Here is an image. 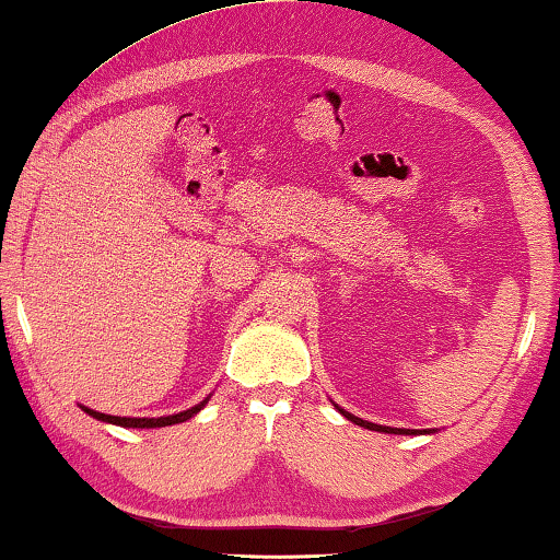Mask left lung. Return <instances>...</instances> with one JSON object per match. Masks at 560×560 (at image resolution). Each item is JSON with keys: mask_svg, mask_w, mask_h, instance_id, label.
I'll return each mask as SVG.
<instances>
[{"mask_svg": "<svg viewBox=\"0 0 560 560\" xmlns=\"http://www.w3.org/2000/svg\"><path fill=\"white\" fill-rule=\"evenodd\" d=\"M337 407V405H335ZM337 411H340V415L345 417V419H350V421H354L357 427H364V429H372V432H384V434H421V432H417V429H394V427H382V424H372V421H364V419H360V417H354V415H350V411H345V409H340L337 407ZM427 434V432H424Z\"/></svg>", "mask_w": 560, "mask_h": 560, "instance_id": "1", "label": "left lung"}]
</instances>
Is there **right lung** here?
<instances>
[{"label": "right lung", "mask_w": 560, "mask_h": 560, "mask_svg": "<svg viewBox=\"0 0 560 560\" xmlns=\"http://www.w3.org/2000/svg\"><path fill=\"white\" fill-rule=\"evenodd\" d=\"M208 399H210V397H206V399L200 401V405H196V407H190V409H186V411H178V415L155 417V419H153V417H114V415H101V411H94V409H89V407H81V409H84L89 417H94V419H98V421H106V424H116V427H126V429H155V427L180 424V421L196 417L198 411L208 405Z\"/></svg>", "instance_id": "obj_1"}]
</instances>
